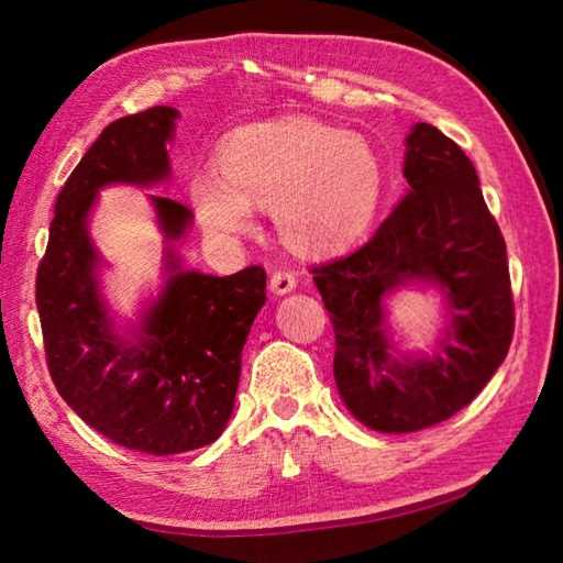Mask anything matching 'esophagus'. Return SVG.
<instances>
[{
	"mask_svg": "<svg viewBox=\"0 0 563 563\" xmlns=\"http://www.w3.org/2000/svg\"><path fill=\"white\" fill-rule=\"evenodd\" d=\"M295 285H298V278H295V273L288 271V268H278L271 275V290L273 292L285 295V292H290Z\"/></svg>",
	"mask_w": 563,
	"mask_h": 563,
	"instance_id": "obj_1",
	"label": "esophagus"
}]
</instances>
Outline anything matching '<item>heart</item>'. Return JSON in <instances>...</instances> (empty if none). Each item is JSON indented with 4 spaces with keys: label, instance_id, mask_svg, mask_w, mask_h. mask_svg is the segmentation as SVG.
Wrapping results in <instances>:
<instances>
[{
    "label": "heart",
    "instance_id": "obj_1",
    "mask_svg": "<svg viewBox=\"0 0 563 563\" xmlns=\"http://www.w3.org/2000/svg\"><path fill=\"white\" fill-rule=\"evenodd\" d=\"M221 176L190 184L196 213L223 238L253 228V206L273 208L280 235L305 253H338L367 231L385 170L367 139L285 117L251 123L225 141Z\"/></svg>",
    "mask_w": 563,
    "mask_h": 563
}]
</instances>
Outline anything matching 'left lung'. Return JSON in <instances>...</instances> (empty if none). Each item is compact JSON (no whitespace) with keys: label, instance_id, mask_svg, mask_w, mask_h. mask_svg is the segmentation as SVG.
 <instances>
[{"label":"left lung","instance_id":"left-lung-1","mask_svg":"<svg viewBox=\"0 0 563 563\" xmlns=\"http://www.w3.org/2000/svg\"><path fill=\"white\" fill-rule=\"evenodd\" d=\"M405 178L409 194L365 245L310 268L335 330L342 402L377 432H417L460 412L497 373L514 335L507 243L472 161L440 129L417 123ZM409 279L441 285L453 328L440 356L399 363L388 355L382 298Z\"/></svg>","mask_w":563,"mask_h":563}]
</instances>
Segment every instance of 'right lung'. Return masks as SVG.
<instances>
[{"label":"right lung","mask_w":563,"mask_h":563,"mask_svg":"<svg viewBox=\"0 0 563 563\" xmlns=\"http://www.w3.org/2000/svg\"><path fill=\"white\" fill-rule=\"evenodd\" d=\"M176 109L154 107L101 131L56 196L49 243L36 271L46 367L91 430L126 450L180 454L216 442L233 412L241 352L265 305V271L203 275L180 271L168 253V280L136 342L113 335L99 300L87 216L107 184L146 186L168 176L166 141ZM168 241L190 223L186 203L151 196Z\"/></svg>","instance_id":"1"}]
</instances>
